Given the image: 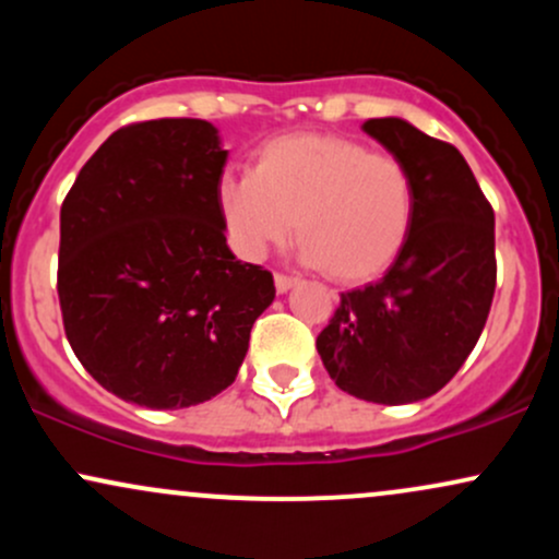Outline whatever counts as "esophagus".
<instances>
[{
	"label": "esophagus",
	"instance_id": "34e87169",
	"mask_svg": "<svg viewBox=\"0 0 559 559\" xmlns=\"http://www.w3.org/2000/svg\"><path fill=\"white\" fill-rule=\"evenodd\" d=\"M294 284H297V278L294 275H284V273H275V288H278V294H284L292 288Z\"/></svg>",
	"mask_w": 559,
	"mask_h": 559
}]
</instances>
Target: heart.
<instances>
[{"label": "heart", "mask_w": 559, "mask_h": 559, "mask_svg": "<svg viewBox=\"0 0 559 559\" xmlns=\"http://www.w3.org/2000/svg\"><path fill=\"white\" fill-rule=\"evenodd\" d=\"M217 210L236 252L262 260L292 239L301 260L342 284L381 275L413 230L418 189L402 157L331 133L265 141L252 173L217 181Z\"/></svg>", "instance_id": "obj_1"}]
</instances>
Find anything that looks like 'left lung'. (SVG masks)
<instances>
[{
    "label": "left lung",
    "instance_id": "1",
    "mask_svg": "<svg viewBox=\"0 0 559 559\" xmlns=\"http://www.w3.org/2000/svg\"><path fill=\"white\" fill-rule=\"evenodd\" d=\"M362 131L407 163L418 207L400 258L381 281L342 294L316 346L346 394L409 404L444 389L484 331L497 286L493 210L452 144L402 118H370Z\"/></svg>",
    "mask_w": 559,
    "mask_h": 559
}]
</instances>
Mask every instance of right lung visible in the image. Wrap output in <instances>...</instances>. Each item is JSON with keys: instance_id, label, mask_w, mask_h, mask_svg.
<instances>
[{"instance_id": "right-lung-1", "label": "right lung", "mask_w": 559, "mask_h": 559, "mask_svg": "<svg viewBox=\"0 0 559 559\" xmlns=\"http://www.w3.org/2000/svg\"><path fill=\"white\" fill-rule=\"evenodd\" d=\"M213 123L163 118L115 131L60 210L62 325L83 368L120 400L176 409L234 383L273 273L226 243Z\"/></svg>"}]
</instances>
